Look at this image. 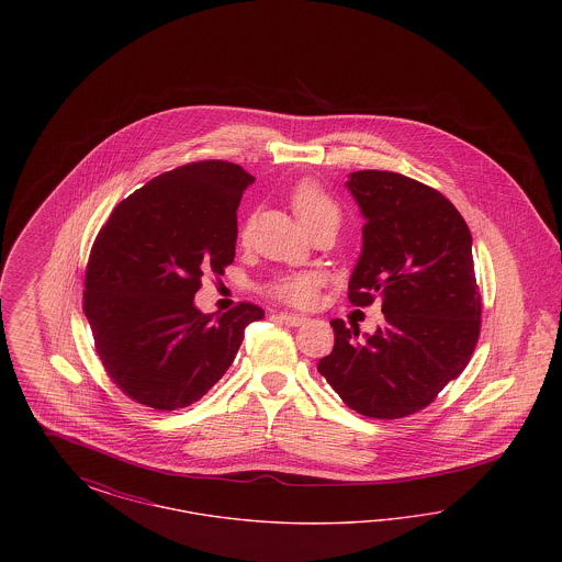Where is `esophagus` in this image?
Segmentation results:
<instances>
[{
	"mask_svg": "<svg viewBox=\"0 0 562 562\" xmlns=\"http://www.w3.org/2000/svg\"><path fill=\"white\" fill-rule=\"evenodd\" d=\"M280 321L286 322L289 326H301V324H305L307 318L305 316H301V314H280Z\"/></svg>",
	"mask_w": 562,
	"mask_h": 562,
	"instance_id": "obj_1",
	"label": "esophagus"
}]
</instances>
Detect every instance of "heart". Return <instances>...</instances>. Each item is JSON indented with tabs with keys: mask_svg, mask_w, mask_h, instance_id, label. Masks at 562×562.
Returning a JSON list of instances; mask_svg holds the SVG:
<instances>
[{
	"mask_svg": "<svg viewBox=\"0 0 562 562\" xmlns=\"http://www.w3.org/2000/svg\"><path fill=\"white\" fill-rule=\"evenodd\" d=\"M291 204L303 227H310L324 218L339 221L337 204L324 193L321 186L312 181H303L293 189ZM318 286H321V278L314 273H286L269 286V293L282 299L284 303L305 307L316 299Z\"/></svg>",
	"mask_w": 562,
	"mask_h": 562,
	"instance_id": "obj_1",
	"label": "heart"
}]
</instances>
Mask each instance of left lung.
I'll use <instances>...</instances> for the list:
<instances>
[{
  "instance_id": "left-lung-1",
  "label": "left lung",
  "mask_w": 562,
  "mask_h": 562,
  "mask_svg": "<svg viewBox=\"0 0 562 562\" xmlns=\"http://www.w3.org/2000/svg\"><path fill=\"white\" fill-rule=\"evenodd\" d=\"M348 189L367 218L349 301L379 299L383 324L360 339L356 324L330 322L335 348L318 371L356 413L401 419L434 402L479 344L472 234L440 191L398 172L358 170Z\"/></svg>"
}]
</instances>
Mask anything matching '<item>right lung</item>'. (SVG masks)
<instances>
[{
	"label": "right lung",
	"mask_w": 562,
	"mask_h": 562,
	"mask_svg": "<svg viewBox=\"0 0 562 562\" xmlns=\"http://www.w3.org/2000/svg\"><path fill=\"white\" fill-rule=\"evenodd\" d=\"M241 166L191 161L122 200L92 244L83 314L109 379L134 402L177 411L200 401L232 367L244 328L266 312L241 301L202 314V276L236 257Z\"/></svg>",
	"instance_id": "add662e5"
}]
</instances>
